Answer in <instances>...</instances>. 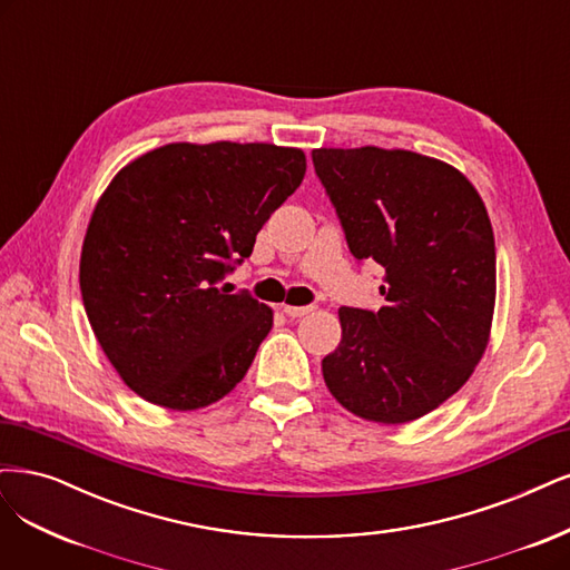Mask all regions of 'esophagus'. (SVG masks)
I'll list each match as a JSON object with an SVG mask.
<instances>
[{"mask_svg": "<svg viewBox=\"0 0 570 570\" xmlns=\"http://www.w3.org/2000/svg\"><path fill=\"white\" fill-rule=\"evenodd\" d=\"M289 318H302V316H308V313H313V306H289L285 304L283 308Z\"/></svg>", "mask_w": 570, "mask_h": 570, "instance_id": "34e87169", "label": "esophagus"}]
</instances>
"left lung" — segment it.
<instances>
[{
    "label": "left lung",
    "instance_id": "obj_1",
    "mask_svg": "<svg viewBox=\"0 0 570 570\" xmlns=\"http://www.w3.org/2000/svg\"><path fill=\"white\" fill-rule=\"evenodd\" d=\"M313 167L358 262L384 268L380 311L340 308L323 377L348 412L405 424L472 377L495 311V238L479 190L412 150L316 148Z\"/></svg>",
    "mask_w": 570,
    "mask_h": 570
}]
</instances>
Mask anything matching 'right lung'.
<instances>
[{
  "mask_svg": "<svg viewBox=\"0 0 570 570\" xmlns=\"http://www.w3.org/2000/svg\"><path fill=\"white\" fill-rule=\"evenodd\" d=\"M304 174L299 148L233 141L167 144L115 174L87 226L80 289L134 394L198 410L245 377L273 311L222 283Z\"/></svg>",
  "mask_w": 570,
  "mask_h": 570,
  "instance_id": "obj_1",
  "label": "right lung"
}]
</instances>
